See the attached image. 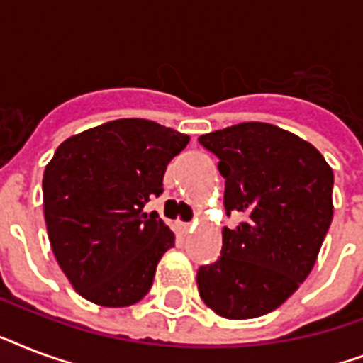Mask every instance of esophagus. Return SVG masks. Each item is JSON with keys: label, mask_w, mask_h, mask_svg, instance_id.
<instances>
[{"label": "esophagus", "mask_w": 363, "mask_h": 363, "mask_svg": "<svg viewBox=\"0 0 363 363\" xmlns=\"http://www.w3.org/2000/svg\"><path fill=\"white\" fill-rule=\"evenodd\" d=\"M190 228H192V224H190V222H177V230H179V232L181 233H188L190 232Z\"/></svg>", "instance_id": "34e87169"}]
</instances>
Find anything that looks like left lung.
<instances>
[{
  "mask_svg": "<svg viewBox=\"0 0 363 363\" xmlns=\"http://www.w3.org/2000/svg\"><path fill=\"white\" fill-rule=\"evenodd\" d=\"M226 179L220 258L198 269L199 296L216 315L245 320L282 305L307 279L333 218V171L311 143L265 122L198 139Z\"/></svg>",
  "mask_w": 363,
  "mask_h": 363,
  "instance_id": "1",
  "label": "left lung"
}]
</instances>
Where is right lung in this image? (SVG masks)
Here are the masks:
<instances>
[{"label": "right lung", "instance_id": "obj_1", "mask_svg": "<svg viewBox=\"0 0 363 363\" xmlns=\"http://www.w3.org/2000/svg\"><path fill=\"white\" fill-rule=\"evenodd\" d=\"M190 137L143 118L105 122L65 139L43 175L48 239L82 298L104 307L137 303L152 286L175 235L158 213L167 164Z\"/></svg>", "mask_w": 363, "mask_h": 363}]
</instances>
